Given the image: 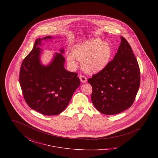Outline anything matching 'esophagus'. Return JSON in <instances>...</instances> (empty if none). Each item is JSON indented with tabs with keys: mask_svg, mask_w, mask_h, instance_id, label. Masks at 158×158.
<instances>
[{
	"mask_svg": "<svg viewBox=\"0 0 158 158\" xmlns=\"http://www.w3.org/2000/svg\"><path fill=\"white\" fill-rule=\"evenodd\" d=\"M79 78H80V80H81V81L82 82H86V81H87V78H86L85 76H84L83 75H80L79 76Z\"/></svg>",
	"mask_w": 158,
	"mask_h": 158,
	"instance_id": "esophagus-1",
	"label": "esophagus"
}]
</instances>
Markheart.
I'll list each match as a JSON object with an SVG mask.
<instances>
[{
  "mask_svg": "<svg viewBox=\"0 0 158 158\" xmlns=\"http://www.w3.org/2000/svg\"><path fill=\"white\" fill-rule=\"evenodd\" d=\"M111 55L110 45L101 39L95 38L74 47L72 53L66 55V60L69 66L72 69L77 66L76 60L81 61L84 72L95 74L106 68Z\"/></svg>",
  "mask_w": 158,
  "mask_h": 158,
  "instance_id": "1",
  "label": "heart"
}]
</instances>
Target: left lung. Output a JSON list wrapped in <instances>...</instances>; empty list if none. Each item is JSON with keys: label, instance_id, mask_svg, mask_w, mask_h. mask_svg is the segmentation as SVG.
Instances as JSON below:
<instances>
[{"label": "left lung", "instance_id": "1", "mask_svg": "<svg viewBox=\"0 0 158 158\" xmlns=\"http://www.w3.org/2000/svg\"><path fill=\"white\" fill-rule=\"evenodd\" d=\"M91 100L100 113L119 114L134 102L140 83V69L131 47L121 37L117 53L106 68L88 79Z\"/></svg>", "mask_w": 158, "mask_h": 158}]
</instances>
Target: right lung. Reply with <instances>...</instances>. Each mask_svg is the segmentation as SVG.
<instances>
[{"instance_id":"add662e5","label":"right lung","mask_w":158,"mask_h":158,"mask_svg":"<svg viewBox=\"0 0 158 158\" xmlns=\"http://www.w3.org/2000/svg\"><path fill=\"white\" fill-rule=\"evenodd\" d=\"M47 36L37 38L30 53L23 60L19 83L24 99L31 109L46 115H58L65 110L73 93L81 84L77 74L64 68L65 59L55 53L51 61L44 65L41 61L42 41L52 40Z\"/></svg>"}]
</instances>
